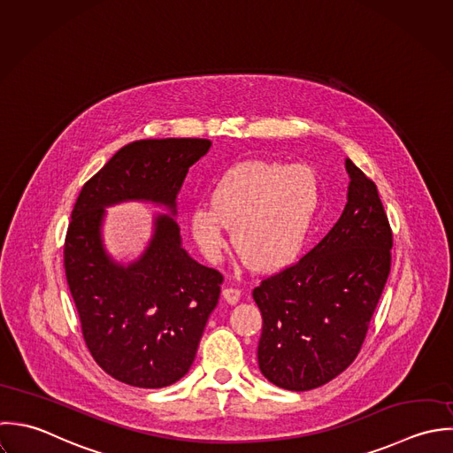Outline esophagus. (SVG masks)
Segmentation results:
<instances>
[{
    "label": "esophagus",
    "instance_id": "esophagus-1",
    "mask_svg": "<svg viewBox=\"0 0 453 453\" xmlns=\"http://www.w3.org/2000/svg\"><path fill=\"white\" fill-rule=\"evenodd\" d=\"M221 296H223L225 301L234 305V303H237L239 299H241V290H237V288H225Z\"/></svg>",
    "mask_w": 453,
    "mask_h": 453
}]
</instances>
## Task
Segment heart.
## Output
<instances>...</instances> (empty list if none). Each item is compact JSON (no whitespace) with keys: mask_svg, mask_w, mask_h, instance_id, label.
<instances>
[{"mask_svg":"<svg viewBox=\"0 0 453 453\" xmlns=\"http://www.w3.org/2000/svg\"><path fill=\"white\" fill-rule=\"evenodd\" d=\"M321 205V184L305 165L242 161L211 189V203L189 209V232L209 262H219L234 228V246L255 271L292 265L305 248Z\"/></svg>","mask_w":453,"mask_h":453,"instance_id":"obj_1","label":"heart"}]
</instances>
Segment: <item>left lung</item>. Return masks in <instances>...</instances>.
<instances>
[{"instance_id":"8db88e82","label":"left lung","mask_w":453,"mask_h":453,"mask_svg":"<svg viewBox=\"0 0 453 453\" xmlns=\"http://www.w3.org/2000/svg\"><path fill=\"white\" fill-rule=\"evenodd\" d=\"M348 202L332 230L301 260L253 290L264 326L262 374L305 392L358 355L390 273L392 232L376 184L346 157Z\"/></svg>"}]
</instances>
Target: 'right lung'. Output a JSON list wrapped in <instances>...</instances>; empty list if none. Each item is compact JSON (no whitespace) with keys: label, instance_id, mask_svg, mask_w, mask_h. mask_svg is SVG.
Masks as SVG:
<instances>
[{"label":"right lung","instance_id":"right-lung-1","mask_svg":"<svg viewBox=\"0 0 453 453\" xmlns=\"http://www.w3.org/2000/svg\"><path fill=\"white\" fill-rule=\"evenodd\" d=\"M207 139H148L116 152L82 188L65 241V273L84 341L112 378L139 388H163L191 367L205 323L218 305L223 276L182 248L177 195ZM146 201L152 239L142 257L121 265L103 244L107 206Z\"/></svg>","mask_w":453,"mask_h":453}]
</instances>
